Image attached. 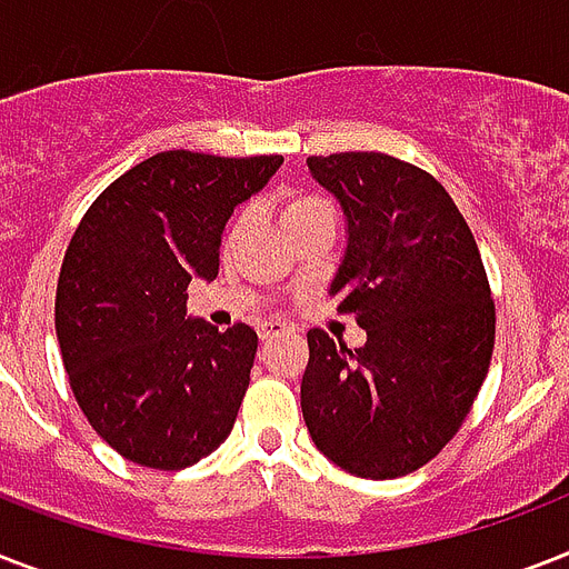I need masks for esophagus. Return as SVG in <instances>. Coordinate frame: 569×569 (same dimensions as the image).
Listing matches in <instances>:
<instances>
[{
    "instance_id": "1",
    "label": "esophagus",
    "mask_w": 569,
    "mask_h": 569,
    "mask_svg": "<svg viewBox=\"0 0 569 569\" xmlns=\"http://www.w3.org/2000/svg\"><path fill=\"white\" fill-rule=\"evenodd\" d=\"M289 332V327L280 325V321H262L260 325V339L262 341H271L277 339V336H286Z\"/></svg>"
}]
</instances>
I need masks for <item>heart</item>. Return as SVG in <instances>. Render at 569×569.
<instances>
[{
    "label": "heart",
    "instance_id": "1",
    "mask_svg": "<svg viewBox=\"0 0 569 569\" xmlns=\"http://www.w3.org/2000/svg\"><path fill=\"white\" fill-rule=\"evenodd\" d=\"M325 201L316 196H292L289 201L283 204V212H280V219H283V224H292V221H300L303 216H312V212L325 210ZM237 233V224L230 228V237Z\"/></svg>",
    "mask_w": 569,
    "mask_h": 569
}]
</instances>
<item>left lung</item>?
<instances>
[{
  "label": "left lung",
  "instance_id": "left-lung-1",
  "mask_svg": "<svg viewBox=\"0 0 569 569\" xmlns=\"http://www.w3.org/2000/svg\"><path fill=\"white\" fill-rule=\"evenodd\" d=\"M348 244L330 295L365 330L345 348L309 330L300 409L316 447L362 479L423 468L456 436L493 350L477 239L432 174L380 151L309 157Z\"/></svg>",
  "mask_w": 569,
  "mask_h": 569
}]
</instances>
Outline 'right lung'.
Wrapping results in <instances>:
<instances>
[{
  "mask_svg": "<svg viewBox=\"0 0 569 569\" xmlns=\"http://www.w3.org/2000/svg\"><path fill=\"white\" fill-rule=\"evenodd\" d=\"M280 166V154L160 151L78 224L54 298L60 357L90 427L128 461L180 470L230 436L257 332L187 316V286L216 280L228 219Z\"/></svg>",
  "mask_w": 569,
  "mask_h": 569,
  "instance_id": "add662e5",
  "label": "right lung"
}]
</instances>
